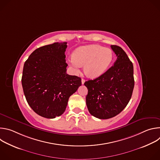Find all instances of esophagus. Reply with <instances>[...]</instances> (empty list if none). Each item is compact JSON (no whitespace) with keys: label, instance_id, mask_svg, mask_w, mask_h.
<instances>
[{"label":"esophagus","instance_id":"1","mask_svg":"<svg viewBox=\"0 0 160 160\" xmlns=\"http://www.w3.org/2000/svg\"><path fill=\"white\" fill-rule=\"evenodd\" d=\"M85 82V80L83 78H82V84H84Z\"/></svg>","mask_w":160,"mask_h":160}]
</instances>
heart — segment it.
<instances>
[{
    "instance_id": "1",
    "label": "heart",
    "mask_w": 160,
    "mask_h": 160,
    "mask_svg": "<svg viewBox=\"0 0 160 160\" xmlns=\"http://www.w3.org/2000/svg\"><path fill=\"white\" fill-rule=\"evenodd\" d=\"M113 59V52L109 48L99 45H88L77 49L73 57L68 59L75 73H78L82 65L90 78H97L102 75L109 67Z\"/></svg>"
}]
</instances>
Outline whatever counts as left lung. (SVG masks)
Wrapping results in <instances>:
<instances>
[{
  "label": "left lung",
  "instance_id": "left-lung-1",
  "mask_svg": "<svg viewBox=\"0 0 160 160\" xmlns=\"http://www.w3.org/2000/svg\"><path fill=\"white\" fill-rule=\"evenodd\" d=\"M111 48L117 56L114 65L100 77L84 83L88 89V110L99 119H109L122 112L130 101L134 87L132 62L120 47L111 45Z\"/></svg>",
  "mask_w": 160,
  "mask_h": 160
}]
</instances>
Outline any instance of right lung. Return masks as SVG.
<instances>
[{
	"mask_svg": "<svg viewBox=\"0 0 160 160\" xmlns=\"http://www.w3.org/2000/svg\"><path fill=\"white\" fill-rule=\"evenodd\" d=\"M67 42H55L35 50L25 61L21 83L27 102L38 115L54 118L64 112L81 78L66 73Z\"/></svg>",
	"mask_w": 160,
	"mask_h": 160,
	"instance_id": "add662e5",
	"label": "right lung"
}]
</instances>
